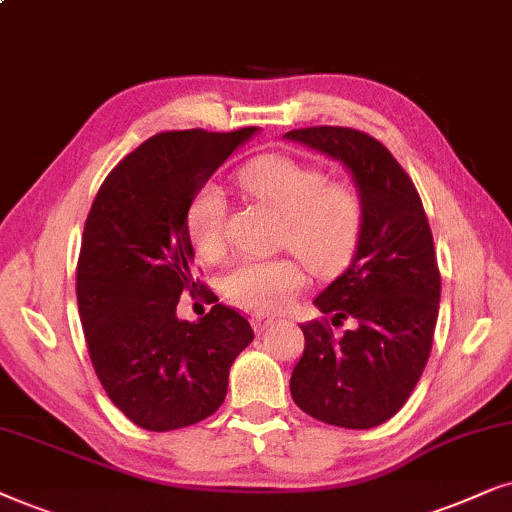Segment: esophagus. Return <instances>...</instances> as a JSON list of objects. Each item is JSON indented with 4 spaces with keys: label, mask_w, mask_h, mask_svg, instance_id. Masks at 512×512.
<instances>
[{
    "label": "esophagus",
    "mask_w": 512,
    "mask_h": 512,
    "mask_svg": "<svg viewBox=\"0 0 512 512\" xmlns=\"http://www.w3.org/2000/svg\"><path fill=\"white\" fill-rule=\"evenodd\" d=\"M274 323H276L274 318H264V316H255V318H252V327H255V332L269 330V327L274 325Z\"/></svg>",
    "instance_id": "obj_1"
}]
</instances>
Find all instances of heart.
<instances>
[{
	"mask_svg": "<svg viewBox=\"0 0 512 512\" xmlns=\"http://www.w3.org/2000/svg\"><path fill=\"white\" fill-rule=\"evenodd\" d=\"M245 194L276 210L285 220L281 243L313 274L330 276L351 262L365 224V203L349 180H327L318 166L285 154H264L238 170ZM227 199L215 185L203 187L192 201L187 229L203 260L220 262ZM302 264L292 257L241 262L224 281L227 297L250 313H276L304 288Z\"/></svg>",
	"mask_w": 512,
	"mask_h": 512,
	"instance_id": "1",
	"label": "heart"
}]
</instances>
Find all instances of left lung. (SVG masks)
Listing matches in <instances>:
<instances>
[{"instance_id":"left-lung-1","label":"left lung","mask_w":512,"mask_h":512,"mask_svg":"<svg viewBox=\"0 0 512 512\" xmlns=\"http://www.w3.org/2000/svg\"><path fill=\"white\" fill-rule=\"evenodd\" d=\"M285 138L342 163L365 203L351 264L313 299L323 320L302 325L290 393L313 419L365 431L405 405L431 356L440 306L433 234L410 175L372 135L313 126ZM346 317L357 325L335 338L329 320Z\"/></svg>"}]
</instances>
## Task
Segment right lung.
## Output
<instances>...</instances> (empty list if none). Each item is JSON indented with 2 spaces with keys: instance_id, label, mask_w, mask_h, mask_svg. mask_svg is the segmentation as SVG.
Wrapping results in <instances>:
<instances>
[{
  "instance_id": "add662e5",
  "label": "right lung",
  "mask_w": 512,
  "mask_h": 512,
  "mask_svg": "<svg viewBox=\"0 0 512 512\" xmlns=\"http://www.w3.org/2000/svg\"><path fill=\"white\" fill-rule=\"evenodd\" d=\"M255 133L248 126L154 135L105 177L86 217L77 302L88 356L109 400L145 431L210 417L227 398L236 356L255 337L224 304L194 323L177 318L182 292L201 285L192 276L189 206Z\"/></svg>"
}]
</instances>
